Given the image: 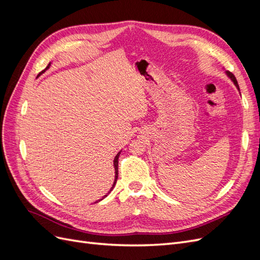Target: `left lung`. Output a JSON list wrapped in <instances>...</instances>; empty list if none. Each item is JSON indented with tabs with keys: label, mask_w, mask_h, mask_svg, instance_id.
I'll list each match as a JSON object with an SVG mask.
<instances>
[{
	"label": "left lung",
	"mask_w": 260,
	"mask_h": 260,
	"mask_svg": "<svg viewBox=\"0 0 260 260\" xmlns=\"http://www.w3.org/2000/svg\"><path fill=\"white\" fill-rule=\"evenodd\" d=\"M225 74H226V76L230 78V79L233 81V83H234V85L237 86L238 88V90L240 91V86H239V84H238V81H237V79H235V77H234V75L233 74H231L230 72H225Z\"/></svg>",
	"instance_id": "8db88e82"
}]
</instances>
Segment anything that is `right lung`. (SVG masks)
Instances as JSON below:
<instances>
[{
  "label": "right lung",
  "mask_w": 260,
  "mask_h": 260,
  "mask_svg": "<svg viewBox=\"0 0 260 260\" xmlns=\"http://www.w3.org/2000/svg\"><path fill=\"white\" fill-rule=\"evenodd\" d=\"M50 66H51V62H50V64L48 65V67H46V68H45V70H46V69H48V68H50ZM42 73H44V70H43V72H42ZM42 73H41V74H42ZM41 74H40V75H41ZM120 152H121V151H120ZM120 152H119V153H118V154H117V155L115 156V158H114V168H115V181H114V183H113V186L111 187V190H109V192H108V193H107V194H106L105 196H103V199H105V198H106V196H107V195H108L109 193H111V191H113V188H114V186L116 185V182H117V179H118V158H119V155H120ZM103 199H102V200H103ZM102 200H100V201H102ZM100 201H99V202H100ZM96 203H98V202H96Z\"/></svg>",
  "instance_id": "right-lung-1"
}]
</instances>
